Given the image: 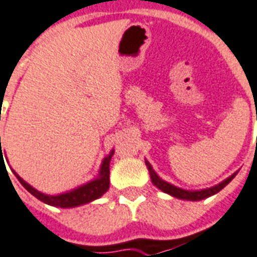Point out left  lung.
Listing matches in <instances>:
<instances>
[{
	"instance_id": "1",
	"label": "left lung",
	"mask_w": 257,
	"mask_h": 257,
	"mask_svg": "<svg viewBox=\"0 0 257 257\" xmlns=\"http://www.w3.org/2000/svg\"><path fill=\"white\" fill-rule=\"evenodd\" d=\"M145 164H147L148 170H149V174H151L152 183H153L156 188H159L164 193L171 194L172 197L182 198V200H192V201H198V200H203V198H207L209 197V196L216 194V193L220 192V190H222L227 183L231 182V179L237 175V172H234L231 177H228L227 179H224L223 182H220L219 185H216V186H212V188L203 189V190H185V189L177 188V186H174V185H171V183L163 181L162 178L159 177L156 172L153 171V168H152V166L149 164L148 160H145Z\"/></svg>"
}]
</instances>
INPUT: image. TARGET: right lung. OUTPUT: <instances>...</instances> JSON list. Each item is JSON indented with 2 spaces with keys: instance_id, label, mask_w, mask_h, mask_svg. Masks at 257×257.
<instances>
[{
  "instance_id": "1",
  "label": "right lung",
  "mask_w": 257,
  "mask_h": 257,
  "mask_svg": "<svg viewBox=\"0 0 257 257\" xmlns=\"http://www.w3.org/2000/svg\"><path fill=\"white\" fill-rule=\"evenodd\" d=\"M113 155V151L110 152L109 155L102 160V164H101L100 174L98 177L90 181V182L82 185L79 188L74 189V190H69L67 193H61V194H57V196H49V194H45V193L38 192L37 189H34L33 186H30L29 183L26 182L24 179L19 177L16 172L13 171V174L16 175V178L19 179V182L23 185L24 188L27 189L33 196L44 201L45 204H49V205H53V207H60V208H72L78 207V205H83V204H87L93 200H97L98 197H101L104 193L109 189V163L110 157ZM0 157L1 162H3V151H1V138H0Z\"/></svg>"
}]
</instances>
